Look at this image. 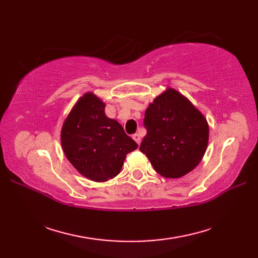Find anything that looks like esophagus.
Here are the masks:
<instances>
[{"label": "esophagus", "mask_w": 258, "mask_h": 258, "mask_svg": "<svg viewBox=\"0 0 258 258\" xmlns=\"http://www.w3.org/2000/svg\"><path fill=\"white\" fill-rule=\"evenodd\" d=\"M133 140L136 142V143H138L139 145L141 144V141H142V136H141V134H139V133H135L134 135H133Z\"/></svg>", "instance_id": "obj_1"}]
</instances>
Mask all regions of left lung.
<instances>
[{
	"label": "left lung",
	"mask_w": 258,
	"mask_h": 258,
	"mask_svg": "<svg viewBox=\"0 0 258 258\" xmlns=\"http://www.w3.org/2000/svg\"><path fill=\"white\" fill-rule=\"evenodd\" d=\"M147 133L140 151L164 177L178 178L199 165L205 154L210 128L204 115L187 97L168 87L145 111Z\"/></svg>",
	"instance_id": "obj_1"
}]
</instances>
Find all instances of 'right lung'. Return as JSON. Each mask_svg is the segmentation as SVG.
<instances>
[{"mask_svg":"<svg viewBox=\"0 0 258 258\" xmlns=\"http://www.w3.org/2000/svg\"><path fill=\"white\" fill-rule=\"evenodd\" d=\"M65 156L80 174L106 182L120 172L126 155L138 144L116 119L105 115V103L93 92L79 98L61 131Z\"/></svg>","mask_w":258,"mask_h":258,"instance_id":"obj_1","label":"right lung"}]
</instances>
